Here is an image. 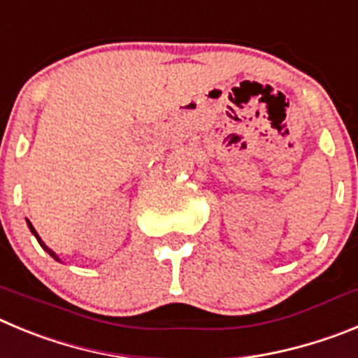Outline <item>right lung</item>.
I'll use <instances>...</instances> for the list:
<instances>
[{
  "label": "right lung",
  "mask_w": 358,
  "mask_h": 358,
  "mask_svg": "<svg viewBox=\"0 0 358 358\" xmlns=\"http://www.w3.org/2000/svg\"><path fill=\"white\" fill-rule=\"evenodd\" d=\"M27 223H28V228H30V230H31V234H34V235H35V239H37V241H38V244H41V246H43V250H44V251H48V253H50V255H51V257H53V259H55V260H60V259H59V257L55 255V251H51V250H50V248H48V246H46V244H44V243H43V239H41V237H38V234H37V231H35V228H34V227H31V223H30V221H28V219H27Z\"/></svg>",
  "instance_id": "right-lung-1"
}]
</instances>
